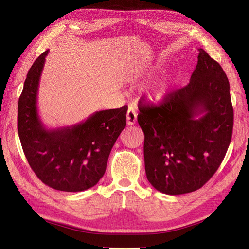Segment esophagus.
Instances as JSON below:
<instances>
[{"mask_svg":"<svg viewBox=\"0 0 249 249\" xmlns=\"http://www.w3.org/2000/svg\"><path fill=\"white\" fill-rule=\"evenodd\" d=\"M137 119H138V113L136 111V109L129 107L128 111H127V116H126V120H127V124L129 126L134 125L137 122Z\"/></svg>","mask_w":249,"mask_h":249,"instance_id":"obj_1","label":"esophagus"}]
</instances>
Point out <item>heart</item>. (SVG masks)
<instances>
[{"instance_id": "b5f03b06", "label": "heart", "mask_w": 249, "mask_h": 249, "mask_svg": "<svg viewBox=\"0 0 249 249\" xmlns=\"http://www.w3.org/2000/svg\"><path fill=\"white\" fill-rule=\"evenodd\" d=\"M172 80L166 79L164 81L160 82L156 87L149 93V99L154 103H161L166 100L170 93V89H171Z\"/></svg>"}]
</instances>
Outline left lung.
Wrapping results in <instances>:
<instances>
[{"label":"left lung","instance_id":"1","mask_svg":"<svg viewBox=\"0 0 249 249\" xmlns=\"http://www.w3.org/2000/svg\"><path fill=\"white\" fill-rule=\"evenodd\" d=\"M139 110L145 171L154 189L180 195L208 182L224 159L233 126L230 82L221 66L199 49L186 87L160 105L140 102Z\"/></svg>","mask_w":249,"mask_h":249}]
</instances>
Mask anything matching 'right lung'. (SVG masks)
<instances>
[{"mask_svg":"<svg viewBox=\"0 0 249 249\" xmlns=\"http://www.w3.org/2000/svg\"><path fill=\"white\" fill-rule=\"evenodd\" d=\"M45 51L34 61L18 99V131L26 159L50 188L80 192L104 175L113 144L126 126L127 105L96 111L73 126L47 129L37 111V91Z\"/></svg>","mask_w":249,"mask_h":249,"instance_id":"right-lung-1","label":"right lung"}]
</instances>
